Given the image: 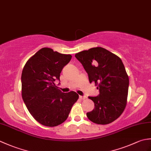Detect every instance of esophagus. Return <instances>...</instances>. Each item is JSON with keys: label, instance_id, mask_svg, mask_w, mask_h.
I'll return each instance as SVG.
<instances>
[{"label": "esophagus", "instance_id": "esophagus-1", "mask_svg": "<svg viewBox=\"0 0 151 151\" xmlns=\"http://www.w3.org/2000/svg\"><path fill=\"white\" fill-rule=\"evenodd\" d=\"M79 98L81 99V100H84V99H86V96H81V95H80V96H79Z\"/></svg>", "mask_w": 151, "mask_h": 151}]
</instances>
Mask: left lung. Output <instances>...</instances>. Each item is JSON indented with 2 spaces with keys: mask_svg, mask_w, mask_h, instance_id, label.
<instances>
[{
  "mask_svg": "<svg viewBox=\"0 0 151 151\" xmlns=\"http://www.w3.org/2000/svg\"><path fill=\"white\" fill-rule=\"evenodd\" d=\"M87 72L89 82L98 86L100 93L88 97L95 108L86 114L93 123L107 124L123 114L127 103L129 78L119 56L102 47H94L75 54Z\"/></svg>",
  "mask_w": 151,
  "mask_h": 151,
  "instance_id": "left-lung-1",
  "label": "left lung"
}]
</instances>
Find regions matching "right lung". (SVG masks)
<instances>
[{"mask_svg": "<svg viewBox=\"0 0 151 151\" xmlns=\"http://www.w3.org/2000/svg\"><path fill=\"white\" fill-rule=\"evenodd\" d=\"M71 58L45 47L30 57L22 69V99L32 117L44 126L63 123L78 99L76 92L63 93L54 83Z\"/></svg>", "mask_w": 151, "mask_h": 151, "instance_id": "obj_1", "label": "right lung"}]
</instances>
